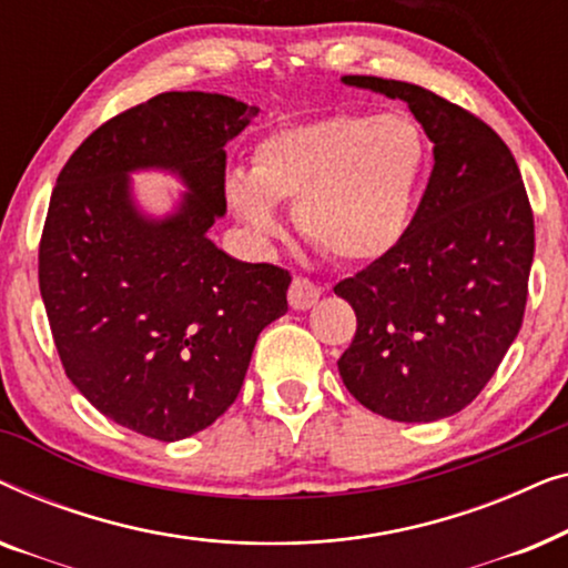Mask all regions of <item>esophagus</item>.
Instances as JSON below:
<instances>
[{
	"mask_svg": "<svg viewBox=\"0 0 568 568\" xmlns=\"http://www.w3.org/2000/svg\"><path fill=\"white\" fill-rule=\"evenodd\" d=\"M317 300H321V286L310 282L305 276H294V282L290 286V305L294 310H307L313 307Z\"/></svg>",
	"mask_w": 568,
	"mask_h": 568,
	"instance_id": "34e87169",
	"label": "esophagus"
}]
</instances>
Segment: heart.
Returning <instances> with one entry per match:
<instances>
[{"instance_id":"b5f03b06","label":"heart","mask_w":568,"mask_h":568,"mask_svg":"<svg viewBox=\"0 0 568 568\" xmlns=\"http://www.w3.org/2000/svg\"><path fill=\"white\" fill-rule=\"evenodd\" d=\"M424 136L406 113H336L276 129L232 173L227 199L253 232L282 230L274 201H294L300 235L341 263L383 258L406 232Z\"/></svg>"}]
</instances>
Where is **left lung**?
<instances>
[{
    "mask_svg": "<svg viewBox=\"0 0 568 568\" xmlns=\"http://www.w3.org/2000/svg\"><path fill=\"white\" fill-rule=\"evenodd\" d=\"M434 142V170L393 251L333 286L356 313L338 372L393 422H437L478 398L517 338L535 253L532 206L509 146L465 108L383 77Z\"/></svg>",
    "mask_w": 568,
    "mask_h": 568,
    "instance_id": "left-lung-1",
    "label": "left lung"
}]
</instances>
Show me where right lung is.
Instances as JSON below:
<instances>
[{"instance_id": "obj_1", "label": "right lung", "mask_w": 568, "mask_h": 568, "mask_svg": "<svg viewBox=\"0 0 568 568\" xmlns=\"http://www.w3.org/2000/svg\"><path fill=\"white\" fill-rule=\"evenodd\" d=\"M258 113L212 92H162L113 115L57 178L38 284L61 367L126 429L175 442L243 387L258 333L286 313L290 271L243 263L206 232L224 214V144ZM165 166L190 193L168 221L130 204L128 173Z\"/></svg>"}]
</instances>
